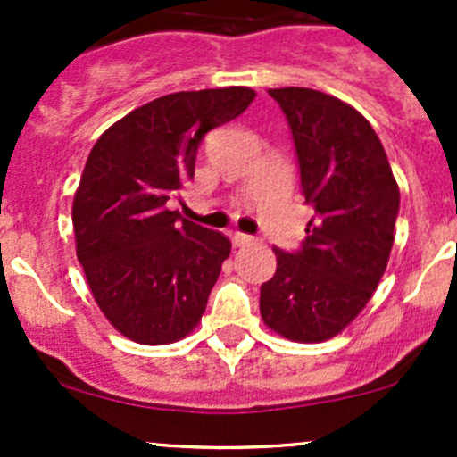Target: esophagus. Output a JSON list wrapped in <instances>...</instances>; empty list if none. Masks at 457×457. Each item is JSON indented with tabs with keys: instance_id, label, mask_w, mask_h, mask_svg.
Instances as JSON below:
<instances>
[{
	"instance_id": "34e87169",
	"label": "esophagus",
	"mask_w": 457,
	"mask_h": 457,
	"mask_svg": "<svg viewBox=\"0 0 457 457\" xmlns=\"http://www.w3.org/2000/svg\"><path fill=\"white\" fill-rule=\"evenodd\" d=\"M232 243L234 247H247L254 243V237H247V234H241V232H234L232 234Z\"/></svg>"
}]
</instances>
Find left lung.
Instances as JSON below:
<instances>
[{"mask_svg":"<svg viewBox=\"0 0 457 457\" xmlns=\"http://www.w3.org/2000/svg\"><path fill=\"white\" fill-rule=\"evenodd\" d=\"M292 128L303 196L316 210L303 250H276L262 322L294 343L338 336L376 292L394 247L400 190L380 139L349 104L312 87H274Z\"/></svg>","mask_w":457,"mask_h":457,"instance_id":"1","label":"left lung"}]
</instances>
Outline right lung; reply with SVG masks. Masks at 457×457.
Here are the masks:
<instances>
[{"label": "right lung", "mask_w": 457, "mask_h": 457, "mask_svg": "<svg viewBox=\"0 0 457 457\" xmlns=\"http://www.w3.org/2000/svg\"><path fill=\"white\" fill-rule=\"evenodd\" d=\"M254 96L243 86L159 96L90 150L72 201L77 258L95 303L126 338L170 345L201 322L232 243L165 203L195 177L203 137Z\"/></svg>", "instance_id": "obj_1"}]
</instances>
